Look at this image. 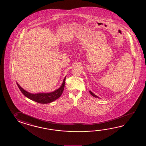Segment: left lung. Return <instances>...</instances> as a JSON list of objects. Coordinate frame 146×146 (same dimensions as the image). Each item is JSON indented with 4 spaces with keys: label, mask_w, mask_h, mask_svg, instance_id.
I'll return each instance as SVG.
<instances>
[{
    "label": "left lung",
    "mask_w": 146,
    "mask_h": 146,
    "mask_svg": "<svg viewBox=\"0 0 146 146\" xmlns=\"http://www.w3.org/2000/svg\"><path fill=\"white\" fill-rule=\"evenodd\" d=\"M89 92H90V94H91V95H92L93 97H96V98H99V97H98V96H97L95 95V94H93V93H92V92L91 91H89Z\"/></svg>",
    "instance_id": "left-lung-1"
}]
</instances>
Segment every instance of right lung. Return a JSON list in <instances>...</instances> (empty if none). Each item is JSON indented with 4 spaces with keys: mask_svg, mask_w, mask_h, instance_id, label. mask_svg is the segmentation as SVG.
Returning a JSON list of instances; mask_svg holds the SVG:
<instances>
[{
    "mask_svg": "<svg viewBox=\"0 0 146 146\" xmlns=\"http://www.w3.org/2000/svg\"><path fill=\"white\" fill-rule=\"evenodd\" d=\"M66 78V77L64 78L62 84L59 88L50 93H39L35 94H31L23 89L17 83V84L21 92L27 98L30 99L33 101H36L39 104H49L59 98L62 95L64 88Z\"/></svg>",
    "mask_w": 146,
    "mask_h": 146,
    "instance_id": "1",
    "label": "right lung"
}]
</instances>
